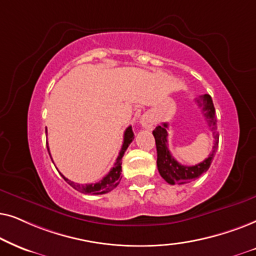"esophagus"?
<instances>
[{"label":"esophagus","instance_id":"34e87169","mask_svg":"<svg viewBox=\"0 0 256 256\" xmlns=\"http://www.w3.org/2000/svg\"><path fill=\"white\" fill-rule=\"evenodd\" d=\"M140 124L145 128H152L154 126V119L151 114H144L140 118Z\"/></svg>","mask_w":256,"mask_h":256}]
</instances>
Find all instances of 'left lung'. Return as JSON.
Segmentation results:
<instances>
[{
  "mask_svg": "<svg viewBox=\"0 0 256 256\" xmlns=\"http://www.w3.org/2000/svg\"><path fill=\"white\" fill-rule=\"evenodd\" d=\"M196 103L202 108L204 116L207 119L210 131H213L214 145L213 150L204 162L196 164L194 166H185L176 162L173 158L171 152L168 151V122H162V125L156 126L153 130V136L156 139V166L160 176H162L166 182L171 185H182V184L190 182L193 180L202 176L207 170L210 168L212 160L218 150V142H219V134L216 132V108H214L213 100L210 94H204L196 100Z\"/></svg>",
  "mask_w": 256,
  "mask_h": 256,
  "instance_id": "obj_1",
  "label": "left lung"
}]
</instances>
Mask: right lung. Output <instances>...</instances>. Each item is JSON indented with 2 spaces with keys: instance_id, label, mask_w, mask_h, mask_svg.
Returning a JSON list of instances; mask_svg holds the SVG:
<instances>
[{
  "instance_id": "obj_1",
  "label": "right lung",
  "mask_w": 256,
  "mask_h": 256,
  "mask_svg": "<svg viewBox=\"0 0 256 256\" xmlns=\"http://www.w3.org/2000/svg\"><path fill=\"white\" fill-rule=\"evenodd\" d=\"M134 139V131H132V126H128L124 132V142H122V150L120 152H119V156L117 160H116L114 168H111V171L108 172V174L100 180V182H98L96 184H85V185H82V184H74V182H71V180L66 178L63 174L60 176H63L64 180H66L71 187H74V190H80V192L84 194H104V193L110 192V190L116 188V187L118 186L119 182H120L122 158V156H124L126 150H128V145L131 144ZM46 148H48V151H49L48 142H46ZM49 154H50V151H49Z\"/></svg>"
}]
</instances>
